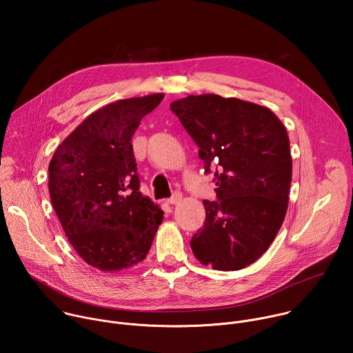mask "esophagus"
<instances>
[{"instance_id": "esophagus-1", "label": "esophagus", "mask_w": 353, "mask_h": 353, "mask_svg": "<svg viewBox=\"0 0 353 353\" xmlns=\"http://www.w3.org/2000/svg\"><path fill=\"white\" fill-rule=\"evenodd\" d=\"M180 201H181V192H179V191H176L170 198H168L166 199V203L168 204H179L180 203Z\"/></svg>"}]
</instances>
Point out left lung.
I'll return each mask as SVG.
<instances>
[{
    "instance_id": "8db88e82",
    "label": "left lung",
    "mask_w": 353,
    "mask_h": 353,
    "mask_svg": "<svg viewBox=\"0 0 353 353\" xmlns=\"http://www.w3.org/2000/svg\"><path fill=\"white\" fill-rule=\"evenodd\" d=\"M170 110L215 169L218 201H203L205 223L191 239L201 264L237 271L257 261L286 215L292 181L289 137L268 109L236 97L190 94Z\"/></svg>"
}]
</instances>
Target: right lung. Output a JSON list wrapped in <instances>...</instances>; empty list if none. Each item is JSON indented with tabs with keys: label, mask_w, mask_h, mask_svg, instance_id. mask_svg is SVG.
Wrapping results in <instances>:
<instances>
[{
	"label": "right lung",
	"mask_w": 353,
	"mask_h": 353,
	"mask_svg": "<svg viewBox=\"0 0 353 353\" xmlns=\"http://www.w3.org/2000/svg\"><path fill=\"white\" fill-rule=\"evenodd\" d=\"M163 93L117 100L88 116L56 149L48 191L79 257L105 272L141 263L163 211L139 191L132 135Z\"/></svg>",
	"instance_id": "1"
}]
</instances>
